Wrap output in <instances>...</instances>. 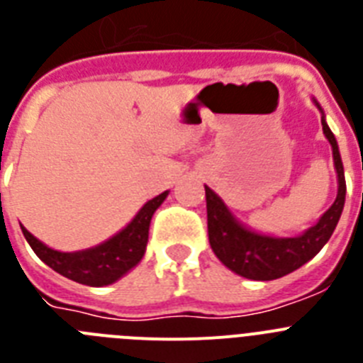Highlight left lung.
<instances>
[{
	"label": "left lung",
	"mask_w": 363,
	"mask_h": 363,
	"mask_svg": "<svg viewBox=\"0 0 363 363\" xmlns=\"http://www.w3.org/2000/svg\"><path fill=\"white\" fill-rule=\"evenodd\" d=\"M313 104L318 107L322 114V129L327 142L331 143L336 178H338V194H336L335 203L320 216V220L313 227L289 238L258 233L242 223L230 213L225 201L221 200L213 189L205 185L209 243L221 264L236 272L238 277L269 281L296 271L322 251V247L329 242L342 216L345 203L344 163L340 158L335 134L331 133L325 121L323 108L314 98Z\"/></svg>",
	"instance_id": "8db88e82"
}]
</instances>
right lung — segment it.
Segmentation results:
<instances>
[{
    "instance_id": "1",
    "label": "right lung",
    "mask_w": 363,
    "mask_h": 363,
    "mask_svg": "<svg viewBox=\"0 0 363 363\" xmlns=\"http://www.w3.org/2000/svg\"><path fill=\"white\" fill-rule=\"evenodd\" d=\"M167 196H169V191L149 200L120 233L105 240L104 243L91 249H83V251H56L40 242L36 236H32L23 225H21V230L28 245L32 247V251L50 269L78 284L104 287L123 278L130 269L142 262L147 242H149L150 220Z\"/></svg>"
}]
</instances>
